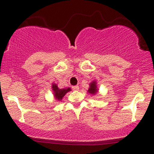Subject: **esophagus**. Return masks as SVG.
Wrapping results in <instances>:
<instances>
[{"label":"esophagus","mask_w":154,"mask_h":154,"mask_svg":"<svg viewBox=\"0 0 154 154\" xmlns=\"http://www.w3.org/2000/svg\"><path fill=\"white\" fill-rule=\"evenodd\" d=\"M79 88L78 85H75V86H72V90L73 91H79Z\"/></svg>","instance_id":"esophagus-1"}]
</instances>
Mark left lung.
<instances>
[{
  "label": "left lung",
  "mask_w": 154,
  "mask_h": 154,
  "mask_svg": "<svg viewBox=\"0 0 154 154\" xmlns=\"http://www.w3.org/2000/svg\"><path fill=\"white\" fill-rule=\"evenodd\" d=\"M88 92L92 95H95L98 93V88H97V83L95 81H93L90 83V88Z\"/></svg>",
  "instance_id": "1"
}]
</instances>
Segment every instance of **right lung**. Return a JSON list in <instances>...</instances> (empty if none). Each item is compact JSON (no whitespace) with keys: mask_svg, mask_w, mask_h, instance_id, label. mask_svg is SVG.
Here are the masks:
<instances>
[{"mask_svg":"<svg viewBox=\"0 0 154 154\" xmlns=\"http://www.w3.org/2000/svg\"><path fill=\"white\" fill-rule=\"evenodd\" d=\"M52 89L54 91V95L55 96V98L58 100H62L63 97L66 95V93H68L69 91H71V88H62V89H60L58 88L57 85L53 83L52 84Z\"/></svg>","mask_w":154,"mask_h":154,"instance_id":"1","label":"right lung"}]
</instances>
